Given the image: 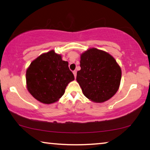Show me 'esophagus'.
<instances>
[{"mask_svg": "<svg viewBox=\"0 0 150 150\" xmlns=\"http://www.w3.org/2000/svg\"><path fill=\"white\" fill-rule=\"evenodd\" d=\"M73 75H74L75 78H76V76H77V71H73Z\"/></svg>", "mask_w": 150, "mask_h": 150, "instance_id": "esophagus-1", "label": "esophagus"}]
</instances>
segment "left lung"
Segmentation results:
<instances>
[{"instance_id": "obj_1", "label": "left lung", "mask_w": 150, "mask_h": 150, "mask_svg": "<svg viewBox=\"0 0 150 150\" xmlns=\"http://www.w3.org/2000/svg\"><path fill=\"white\" fill-rule=\"evenodd\" d=\"M77 80L83 93L94 103L110 99L120 85L122 71L116 59L105 51L92 47L81 54Z\"/></svg>"}]
</instances>
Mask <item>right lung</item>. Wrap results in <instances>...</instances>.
<instances>
[{
	"label": "right lung",
	"mask_w": 150,
	"mask_h": 150,
	"mask_svg": "<svg viewBox=\"0 0 150 150\" xmlns=\"http://www.w3.org/2000/svg\"><path fill=\"white\" fill-rule=\"evenodd\" d=\"M68 64L54 50L40 55L26 70L28 92L42 103L49 105L57 102L65 93L67 85L75 79Z\"/></svg>",
	"instance_id": "right-lung-1"
}]
</instances>
